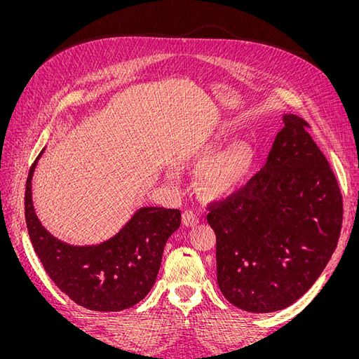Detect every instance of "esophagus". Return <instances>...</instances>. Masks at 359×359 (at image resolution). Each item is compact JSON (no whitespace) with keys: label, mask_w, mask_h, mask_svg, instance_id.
Instances as JSON below:
<instances>
[{"label":"esophagus","mask_w":359,"mask_h":359,"mask_svg":"<svg viewBox=\"0 0 359 359\" xmlns=\"http://www.w3.org/2000/svg\"><path fill=\"white\" fill-rule=\"evenodd\" d=\"M182 223L184 226H196L199 223V217L190 210H186L182 212Z\"/></svg>","instance_id":"1"}]
</instances>
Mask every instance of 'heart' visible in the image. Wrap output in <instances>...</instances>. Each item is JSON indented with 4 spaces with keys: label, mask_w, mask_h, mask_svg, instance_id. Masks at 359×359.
Segmentation results:
<instances>
[{
    "label": "heart",
    "mask_w": 359,
    "mask_h": 359,
    "mask_svg": "<svg viewBox=\"0 0 359 359\" xmlns=\"http://www.w3.org/2000/svg\"><path fill=\"white\" fill-rule=\"evenodd\" d=\"M217 149V144H198L189 148L186 156L201 158L214 154ZM252 165L253 156L250 148L244 144H235L206 161L201 172L202 187L211 196H226L247 181Z\"/></svg>",
    "instance_id": "heart-1"
}]
</instances>
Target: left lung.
I'll use <instances>...</instances> for the list:
<instances>
[{
  "mask_svg": "<svg viewBox=\"0 0 359 359\" xmlns=\"http://www.w3.org/2000/svg\"><path fill=\"white\" fill-rule=\"evenodd\" d=\"M266 163L244 187L208 205L217 281L250 313L289 307L330 262L340 238L343 196L309 123L283 116Z\"/></svg>",
  "mask_w": 359,
  "mask_h": 359,
  "instance_id": "left-lung-1",
  "label": "left lung"
}]
</instances>
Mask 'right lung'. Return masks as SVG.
<instances>
[{
  "label": "right lung",
  "mask_w": 359,
  "mask_h": 359,
  "mask_svg": "<svg viewBox=\"0 0 359 359\" xmlns=\"http://www.w3.org/2000/svg\"><path fill=\"white\" fill-rule=\"evenodd\" d=\"M41 153L32 163L25 187V222L41 265L58 289L85 309L133 307L154 285L163 248L181 224L180 210L140 208L114 238L99 245L62 243L41 226L32 206L31 180Z\"/></svg>",
  "instance_id": "right-lung-1"
}]
</instances>
